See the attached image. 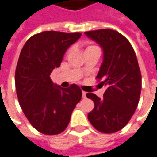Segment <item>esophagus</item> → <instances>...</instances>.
I'll list each match as a JSON object with an SVG mask.
<instances>
[{
    "label": "esophagus",
    "mask_w": 157,
    "mask_h": 157,
    "mask_svg": "<svg viewBox=\"0 0 157 157\" xmlns=\"http://www.w3.org/2000/svg\"><path fill=\"white\" fill-rule=\"evenodd\" d=\"M86 93H85V92H82V98H86Z\"/></svg>",
    "instance_id": "34e87169"
}]
</instances>
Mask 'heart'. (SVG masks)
<instances>
[{
    "instance_id": "1",
    "label": "heart",
    "mask_w": 157,
    "mask_h": 157,
    "mask_svg": "<svg viewBox=\"0 0 157 157\" xmlns=\"http://www.w3.org/2000/svg\"><path fill=\"white\" fill-rule=\"evenodd\" d=\"M90 47H93V46H90ZM90 47H88V48H90Z\"/></svg>"
}]
</instances>
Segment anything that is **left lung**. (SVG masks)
Instances as JSON below:
<instances>
[{"instance_id": "8db88e82", "label": "left lung", "mask_w": 157, "mask_h": 157, "mask_svg": "<svg viewBox=\"0 0 157 157\" xmlns=\"http://www.w3.org/2000/svg\"><path fill=\"white\" fill-rule=\"evenodd\" d=\"M85 35L103 48L104 60L96 78L106 86L103 98L86 94L94 103L87 117L98 131L116 132L128 124L140 100L141 73L135 52L128 39L116 30L98 29Z\"/></svg>"}]
</instances>
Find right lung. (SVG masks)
<instances>
[{
	"label": "right lung",
	"mask_w": 157,
	"mask_h": 157,
	"mask_svg": "<svg viewBox=\"0 0 157 157\" xmlns=\"http://www.w3.org/2000/svg\"><path fill=\"white\" fill-rule=\"evenodd\" d=\"M81 36L79 32L44 31L30 37L22 48L15 71L17 99L29 123L41 133L63 132L82 98L77 85L62 88L50 78L66 50Z\"/></svg>",
	"instance_id": "right-lung-1"
}]
</instances>
